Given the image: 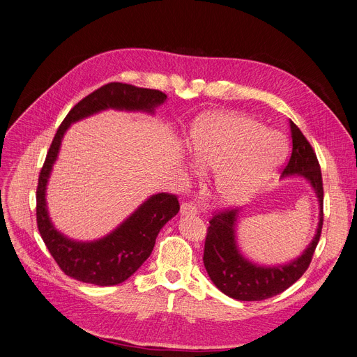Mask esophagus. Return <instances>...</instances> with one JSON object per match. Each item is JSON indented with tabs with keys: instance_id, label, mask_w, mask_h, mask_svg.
Masks as SVG:
<instances>
[{
	"instance_id": "1",
	"label": "esophagus",
	"mask_w": 357,
	"mask_h": 357,
	"mask_svg": "<svg viewBox=\"0 0 357 357\" xmlns=\"http://www.w3.org/2000/svg\"><path fill=\"white\" fill-rule=\"evenodd\" d=\"M180 213L181 215H187V216H195L197 213V207L192 203H181L180 206Z\"/></svg>"
}]
</instances>
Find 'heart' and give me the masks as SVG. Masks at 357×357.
<instances>
[{
    "instance_id": "1",
    "label": "heart",
    "mask_w": 357,
    "mask_h": 357,
    "mask_svg": "<svg viewBox=\"0 0 357 357\" xmlns=\"http://www.w3.org/2000/svg\"><path fill=\"white\" fill-rule=\"evenodd\" d=\"M202 173L213 172V197L227 206L252 197L272 177L285 154V141L274 130L241 114H213L200 119L187 142Z\"/></svg>"
}]
</instances>
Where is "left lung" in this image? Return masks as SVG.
<instances>
[{"mask_svg":"<svg viewBox=\"0 0 357 357\" xmlns=\"http://www.w3.org/2000/svg\"><path fill=\"white\" fill-rule=\"evenodd\" d=\"M292 151L284 167L282 177L300 176L312 187L319 199L320 213L317 232L304 252L284 265L264 266L250 262L236 243L238 208H225L211 219L204 242L203 264L213 284L230 298L239 301H261L281 294L298 281L307 271L323 227V178L320 164L312 146L297 125L289 119Z\"/></svg>","mask_w":357,"mask_h":357,"instance_id":"left-lung-1","label":"left lung"}]
</instances>
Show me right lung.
<instances>
[{
  "mask_svg": "<svg viewBox=\"0 0 357 357\" xmlns=\"http://www.w3.org/2000/svg\"><path fill=\"white\" fill-rule=\"evenodd\" d=\"M167 99L155 91L112 82L77 102L63 119L52 141L37 185V227L49 252L70 278L100 287L128 280L153 252L161 227L174 218L180 204L176 195L158 193L146 199L137 211L107 236L92 242H77L61 235L53 226L46 203V185L57 160L63 135L70 123L105 109L142 111L154 114Z\"/></svg>",
  "mask_w": 357,
  "mask_h": 357,
  "instance_id": "1",
  "label": "right lung"
}]
</instances>
